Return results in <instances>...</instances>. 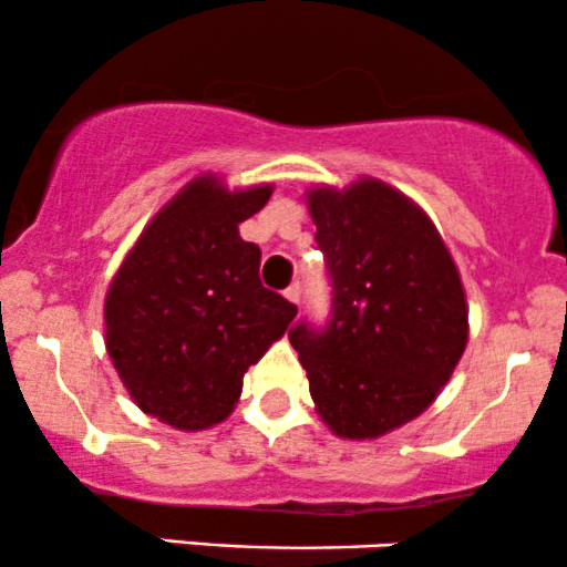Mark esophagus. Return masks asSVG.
<instances>
[{
    "label": "esophagus",
    "instance_id": "obj_1",
    "mask_svg": "<svg viewBox=\"0 0 567 567\" xmlns=\"http://www.w3.org/2000/svg\"><path fill=\"white\" fill-rule=\"evenodd\" d=\"M284 295H286V299H289L291 305H299V302H302V289H299V284H291L289 289L284 291Z\"/></svg>",
    "mask_w": 567,
    "mask_h": 567
}]
</instances>
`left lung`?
<instances>
[{"instance_id":"obj_1","label":"left lung","mask_w":567,"mask_h":567,"mask_svg":"<svg viewBox=\"0 0 567 567\" xmlns=\"http://www.w3.org/2000/svg\"><path fill=\"white\" fill-rule=\"evenodd\" d=\"M329 262L331 321L297 323L291 348L318 416L337 437L374 441L430 409L470 337L462 276L435 223L377 177L305 193Z\"/></svg>"}]
</instances>
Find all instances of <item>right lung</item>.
<instances>
[{"label": "right lung", "mask_w": 567, "mask_h": 567, "mask_svg": "<svg viewBox=\"0 0 567 567\" xmlns=\"http://www.w3.org/2000/svg\"><path fill=\"white\" fill-rule=\"evenodd\" d=\"M270 196V183L230 190L206 172L126 251L105 295V350L143 414L183 432L225 422L246 369L295 321V305L259 284V246L238 233Z\"/></svg>", "instance_id": "1"}]
</instances>
